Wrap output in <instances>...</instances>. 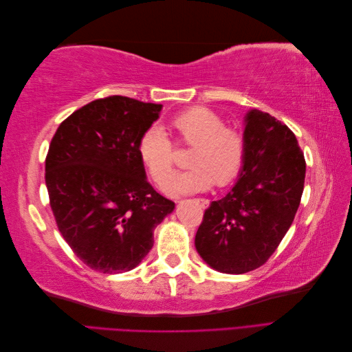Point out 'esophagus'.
<instances>
[{"instance_id": "obj_1", "label": "esophagus", "mask_w": 352, "mask_h": 352, "mask_svg": "<svg viewBox=\"0 0 352 352\" xmlns=\"http://www.w3.org/2000/svg\"><path fill=\"white\" fill-rule=\"evenodd\" d=\"M194 201L197 202V204H198L201 208H207L208 204H210V201L206 199V198H195Z\"/></svg>"}]
</instances>
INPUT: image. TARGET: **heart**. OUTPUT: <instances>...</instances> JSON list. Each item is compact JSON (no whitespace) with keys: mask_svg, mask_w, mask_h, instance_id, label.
I'll return each mask as SVG.
<instances>
[{"mask_svg":"<svg viewBox=\"0 0 352 352\" xmlns=\"http://www.w3.org/2000/svg\"><path fill=\"white\" fill-rule=\"evenodd\" d=\"M170 129L179 145L190 146L186 157L190 167L170 180L166 186L168 192H198L212 184L226 186L239 175L247 142L242 132L225 126L216 111L206 107L188 109L170 120ZM136 150L148 176L162 186L175 166L173 142L162 127L151 126L140 136Z\"/></svg>","mask_w":352,"mask_h":352,"instance_id":"1","label":"heart"}]
</instances>
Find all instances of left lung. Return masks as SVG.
I'll use <instances>...</instances> for the list:
<instances>
[{
	"instance_id": "obj_1",
	"label": "left lung",
	"mask_w": 352,
	"mask_h": 352,
	"mask_svg": "<svg viewBox=\"0 0 352 352\" xmlns=\"http://www.w3.org/2000/svg\"><path fill=\"white\" fill-rule=\"evenodd\" d=\"M243 138L247 153L238 182L211 202L195 236L202 260L230 274L261 267L278 250L300 207L305 179L304 153L276 117L251 110Z\"/></svg>"
}]
</instances>
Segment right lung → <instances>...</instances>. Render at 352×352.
<instances>
[{"instance_id": "obj_1", "label": "right lung", "mask_w": 352, "mask_h": 352, "mask_svg": "<svg viewBox=\"0 0 352 352\" xmlns=\"http://www.w3.org/2000/svg\"><path fill=\"white\" fill-rule=\"evenodd\" d=\"M162 104L111 95L72 113L52 136L45 184L57 228L82 263L101 273L129 272L154 243L175 202L146 180L140 136Z\"/></svg>"}]
</instances>
